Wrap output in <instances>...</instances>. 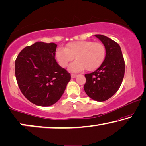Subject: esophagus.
I'll use <instances>...</instances> for the list:
<instances>
[{
    "label": "esophagus",
    "instance_id": "esophagus-1",
    "mask_svg": "<svg viewBox=\"0 0 146 146\" xmlns=\"http://www.w3.org/2000/svg\"><path fill=\"white\" fill-rule=\"evenodd\" d=\"M77 74H71V77H72V78H76L77 76Z\"/></svg>",
    "mask_w": 146,
    "mask_h": 146
}]
</instances>
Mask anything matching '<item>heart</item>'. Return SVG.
<instances>
[{
    "label": "heart",
    "mask_w": 146,
    "mask_h": 146,
    "mask_svg": "<svg viewBox=\"0 0 146 146\" xmlns=\"http://www.w3.org/2000/svg\"><path fill=\"white\" fill-rule=\"evenodd\" d=\"M106 49L102 43L92 41L70 42L66 48L59 47L56 50L54 57L62 68H65L74 57L77 59L70 65L69 70L74 72L86 70L93 71L98 68L104 62Z\"/></svg>",
    "instance_id": "1"
}]
</instances>
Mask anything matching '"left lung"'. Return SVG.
I'll return each instance as SVG.
<instances>
[{
	"label": "left lung",
	"instance_id": "8db88e82",
	"mask_svg": "<svg viewBox=\"0 0 146 146\" xmlns=\"http://www.w3.org/2000/svg\"><path fill=\"white\" fill-rule=\"evenodd\" d=\"M104 45L106 56L104 62L90 74H86L84 89L90 98L104 101L111 98L121 85L125 72V63L119 44L103 35H95Z\"/></svg>",
	"mask_w": 146,
	"mask_h": 146
}]
</instances>
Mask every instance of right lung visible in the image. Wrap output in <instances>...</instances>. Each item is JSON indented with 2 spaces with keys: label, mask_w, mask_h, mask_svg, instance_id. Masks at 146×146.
Masks as SVG:
<instances>
[{
  "label": "right lung",
  "mask_w": 146,
  "mask_h": 146,
  "mask_svg": "<svg viewBox=\"0 0 146 146\" xmlns=\"http://www.w3.org/2000/svg\"><path fill=\"white\" fill-rule=\"evenodd\" d=\"M55 43L36 42L22 50L15 60V75L23 95L33 104L52 105L62 96L70 74L54 58Z\"/></svg>",
  "instance_id": "add662e5"
}]
</instances>
